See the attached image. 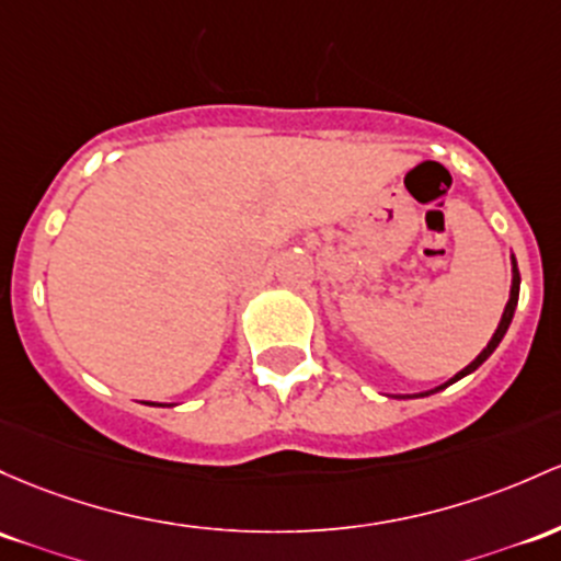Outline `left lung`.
Listing matches in <instances>:
<instances>
[{"instance_id":"left-lung-1","label":"left lung","mask_w":561,"mask_h":561,"mask_svg":"<svg viewBox=\"0 0 561 561\" xmlns=\"http://www.w3.org/2000/svg\"><path fill=\"white\" fill-rule=\"evenodd\" d=\"M514 263V268H511V295H508V304H506V309H503V317H501V322H497V330L492 332V337H490V343L488 346L482 348V354L477 356V359L471 362L469 367H463V370H460L458 375H453L450 380H447V383H442V386H436V389H431V391H423V393H417V397H428V393H436V391H442V389H447V386H453L455 380H460V378H466V375H471L473 370H477L479 365H484V362H488V356L492 354V351L497 348V343L503 341V335H506V330H508V324H511V319H514V311H516V300H519V268H516V261H511ZM404 399V397H402ZM412 399V397H410Z\"/></svg>"}]
</instances>
